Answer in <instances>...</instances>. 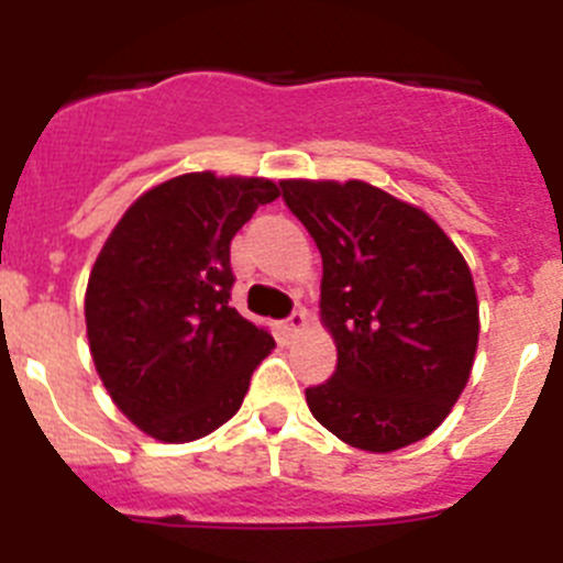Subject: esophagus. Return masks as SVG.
I'll list each match as a JSON object with an SVG mask.
<instances>
[{"mask_svg": "<svg viewBox=\"0 0 563 563\" xmlns=\"http://www.w3.org/2000/svg\"><path fill=\"white\" fill-rule=\"evenodd\" d=\"M305 324H307V312L305 310H292L290 318L285 321V330L296 335V332L305 330Z\"/></svg>", "mask_w": 563, "mask_h": 563, "instance_id": "esophagus-1", "label": "esophagus"}]
</instances>
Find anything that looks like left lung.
<instances>
[{"instance_id":"obj_1","label":"left lung","mask_w":563,"mask_h":563,"mask_svg":"<svg viewBox=\"0 0 563 563\" xmlns=\"http://www.w3.org/2000/svg\"><path fill=\"white\" fill-rule=\"evenodd\" d=\"M321 251V316L338 346L330 380L305 391L352 449L429 437L465 389L479 307L465 258L420 208L369 183H278Z\"/></svg>"}]
</instances>
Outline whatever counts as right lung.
Returning a JSON list of instances; mask_svg holds the SVG:
<instances>
[{
  "label": "right lung",
  "mask_w": 563,
  "mask_h": 563,
  "mask_svg": "<svg viewBox=\"0 0 563 563\" xmlns=\"http://www.w3.org/2000/svg\"><path fill=\"white\" fill-rule=\"evenodd\" d=\"M278 188L262 177L183 174L109 233L89 273L87 338L114 406L163 442H191L239 411L276 346L231 301V239Z\"/></svg>",
  "instance_id": "add662e5"
}]
</instances>
